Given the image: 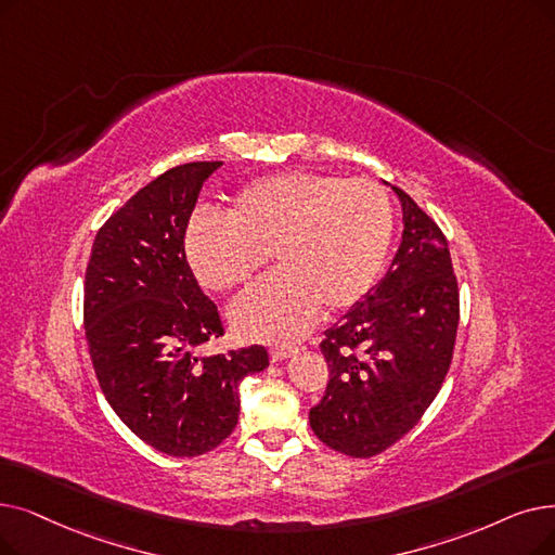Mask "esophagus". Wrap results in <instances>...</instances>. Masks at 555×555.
<instances>
[{
	"instance_id": "obj_1",
	"label": "esophagus",
	"mask_w": 555,
	"mask_h": 555,
	"mask_svg": "<svg viewBox=\"0 0 555 555\" xmlns=\"http://www.w3.org/2000/svg\"><path fill=\"white\" fill-rule=\"evenodd\" d=\"M297 353H299L297 347H274L270 351V358H272V363H279V360H287V358H293Z\"/></svg>"
}]
</instances>
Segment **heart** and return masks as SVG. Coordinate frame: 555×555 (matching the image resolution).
<instances>
[{
  "mask_svg": "<svg viewBox=\"0 0 555 555\" xmlns=\"http://www.w3.org/2000/svg\"><path fill=\"white\" fill-rule=\"evenodd\" d=\"M392 202L376 181L283 172L247 183L227 220L197 212L185 231L192 274L212 293L251 281L268 254L276 272L231 308L233 328L258 343H293L322 308L363 301L388 260Z\"/></svg>",
  "mask_w": 555,
  "mask_h": 555,
  "instance_id": "1",
  "label": "heart"
}]
</instances>
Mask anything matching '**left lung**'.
<instances>
[{"label": "left lung", "mask_w": 555, "mask_h": 555, "mask_svg": "<svg viewBox=\"0 0 555 555\" xmlns=\"http://www.w3.org/2000/svg\"><path fill=\"white\" fill-rule=\"evenodd\" d=\"M392 190L403 210L399 249L380 283L324 331L328 385L308 413L312 433L351 457L385 451L422 420L449 372L461 318L447 237Z\"/></svg>", "instance_id": "8db88e82"}]
</instances>
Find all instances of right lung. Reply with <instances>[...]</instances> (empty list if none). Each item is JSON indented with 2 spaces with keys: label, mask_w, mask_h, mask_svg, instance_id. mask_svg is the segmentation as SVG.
Listing matches in <instances>:
<instances>
[{
  "label": "right lung",
  "mask_w": 555,
  "mask_h": 555,
  "mask_svg": "<svg viewBox=\"0 0 555 555\" xmlns=\"http://www.w3.org/2000/svg\"><path fill=\"white\" fill-rule=\"evenodd\" d=\"M220 165L185 163L138 190L94 235L86 270L83 324L102 392L142 442L177 457L227 440L240 380L270 365L260 345L197 353L224 328L188 264L185 229Z\"/></svg>",
  "instance_id": "add662e5"
}]
</instances>
